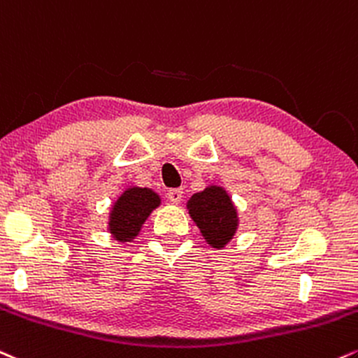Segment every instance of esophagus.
<instances>
[{"label": "esophagus", "instance_id": "1", "mask_svg": "<svg viewBox=\"0 0 358 358\" xmlns=\"http://www.w3.org/2000/svg\"><path fill=\"white\" fill-rule=\"evenodd\" d=\"M168 198H170V201H173V203H178L183 198V190L182 188H171V190H168Z\"/></svg>", "mask_w": 358, "mask_h": 358}]
</instances>
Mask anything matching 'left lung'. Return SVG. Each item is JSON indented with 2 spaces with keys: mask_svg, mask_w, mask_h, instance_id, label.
Here are the masks:
<instances>
[{
  "mask_svg": "<svg viewBox=\"0 0 358 358\" xmlns=\"http://www.w3.org/2000/svg\"><path fill=\"white\" fill-rule=\"evenodd\" d=\"M192 218L203 234L205 240L215 248H222L234 236L238 220L230 196L218 187L205 188L188 201Z\"/></svg>",
  "mask_w": 358,
  "mask_h": 358,
  "instance_id": "left-lung-1",
  "label": "left lung"
}]
</instances>
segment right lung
I'll use <instances>...</instances> for the list:
<instances>
[{
    "mask_svg": "<svg viewBox=\"0 0 358 358\" xmlns=\"http://www.w3.org/2000/svg\"><path fill=\"white\" fill-rule=\"evenodd\" d=\"M160 205V198L148 188H130L118 198L110 217V230L116 240L130 242L140 231L152 210Z\"/></svg>",
    "mask_w": 358,
    "mask_h": 358,
    "instance_id": "add662e5",
    "label": "right lung"
}]
</instances>
